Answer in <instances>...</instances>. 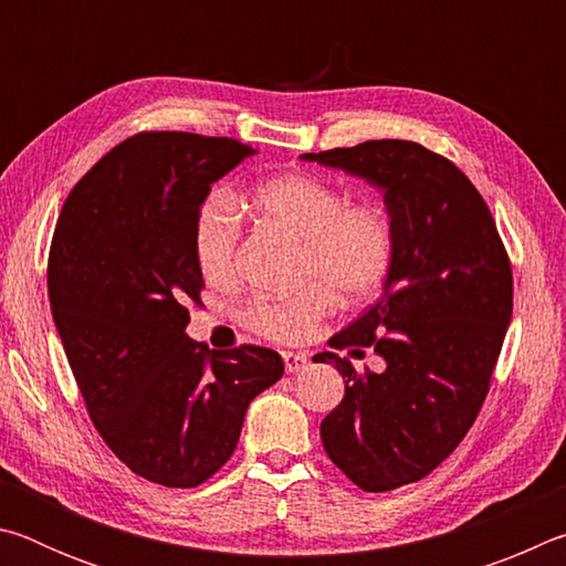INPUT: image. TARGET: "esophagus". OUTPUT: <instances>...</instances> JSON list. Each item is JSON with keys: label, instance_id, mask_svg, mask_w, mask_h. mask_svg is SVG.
<instances>
[{"label": "esophagus", "instance_id": "esophagus-1", "mask_svg": "<svg viewBox=\"0 0 566 566\" xmlns=\"http://www.w3.org/2000/svg\"><path fill=\"white\" fill-rule=\"evenodd\" d=\"M282 359H284V369L290 371V375H294V371H302L306 367V354L302 352H282Z\"/></svg>", "mask_w": 566, "mask_h": 566}]
</instances>
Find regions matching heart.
<instances>
[{
    "mask_svg": "<svg viewBox=\"0 0 566 566\" xmlns=\"http://www.w3.org/2000/svg\"><path fill=\"white\" fill-rule=\"evenodd\" d=\"M247 205L266 227L300 239V280H317L292 294L262 296L247 306L244 324L272 342H302L334 306V294L359 302L387 280L395 260V232L371 202H347L317 177L282 175L256 185ZM239 217L227 197H209L195 219V256L217 286L237 280Z\"/></svg>",
    "mask_w": 566,
    "mask_h": 566,
    "instance_id": "1",
    "label": "heart"
}]
</instances>
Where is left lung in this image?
I'll return each instance as SVG.
<instances>
[{
  "instance_id": "8db88e82",
  "label": "left lung",
  "mask_w": 566,
  "mask_h": 566,
  "mask_svg": "<svg viewBox=\"0 0 566 566\" xmlns=\"http://www.w3.org/2000/svg\"><path fill=\"white\" fill-rule=\"evenodd\" d=\"M385 191L395 260L381 296L322 352L344 399L322 421L324 452L364 492L424 479L462 442L490 391L512 319V264L490 207L447 157L417 142L375 139L302 155Z\"/></svg>"
}]
</instances>
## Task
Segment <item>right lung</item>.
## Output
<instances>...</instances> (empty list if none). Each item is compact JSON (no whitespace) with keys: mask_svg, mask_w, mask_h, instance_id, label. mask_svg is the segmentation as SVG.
<instances>
[{"mask_svg":"<svg viewBox=\"0 0 566 566\" xmlns=\"http://www.w3.org/2000/svg\"><path fill=\"white\" fill-rule=\"evenodd\" d=\"M254 149L229 137L142 132L76 181L46 286L90 419L134 474L189 490L219 472L249 401L284 375L256 344L205 352L185 329L202 304L195 219Z\"/></svg>","mask_w":566,"mask_h":566,"instance_id":"right-lung-1","label":"right lung"}]
</instances>
